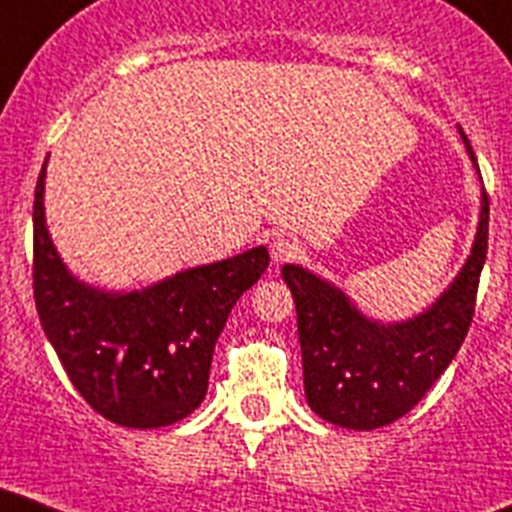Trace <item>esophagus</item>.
I'll return each instance as SVG.
<instances>
[{
    "mask_svg": "<svg viewBox=\"0 0 512 512\" xmlns=\"http://www.w3.org/2000/svg\"><path fill=\"white\" fill-rule=\"evenodd\" d=\"M270 257H273L275 265H285V262H293L301 257V247H298V242H293V239L278 237L273 245H270Z\"/></svg>",
    "mask_w": 512,
    "mask_h": 512,
    "instance_id": "obj_1",
    "label": "esophagus"
}]
</instances>
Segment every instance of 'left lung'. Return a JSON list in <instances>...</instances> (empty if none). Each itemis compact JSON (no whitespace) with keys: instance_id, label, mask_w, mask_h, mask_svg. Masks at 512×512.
Returning a JSON list of instances; mask_svg holds the SVG:
<instances>
[{"instance_id":"8db88e82","label":"left lung","mask_w":512,"mask_h":512,"mask_svg":"<svg viewBox=\"0 0 512 512\" xmlns=\"http://www.w3.org/2000/svg\"><path fill=\"white\" fill-rule=\"evenodd\" d=\"M462 140L477 165L464 132ZM487 224L490 199L482 188L472 255L434 306L398 324L367 319L336 285L298 265L283 267L298 313L303 390L316 416L334 426L372 431L418 405L449 367L472 324L487 257Z\"/></svg>"}]
</instances>
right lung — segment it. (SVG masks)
<instances>
[{
	"label": "right lung",
	"instance_id": "1",
	"mask_svg": "<svg viewBox=\"0 0 512 512\" xmlns=\"http://www.w3.org/2000/svg\"><path fill=\"white\" fill-rule=\"evenodd\" d=\"M45 165L32 206V290L48 342L81 398L107 421L160 428L193 413L209 388L232 306L267 270L265 247L191 267L150 288L107 293L68 273L45 227Z\"/></svg>",
	"mask_w": 512,
	"mask_h": 512
}]
</instances>
